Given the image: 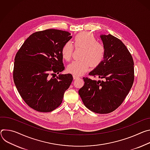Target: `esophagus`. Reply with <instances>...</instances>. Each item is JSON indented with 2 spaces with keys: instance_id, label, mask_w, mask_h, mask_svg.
Returning a JSON list of instances; mask_svg holds the SVG:
<instances>
[{
  "instance_id": "1",
  "label": "esophagus",
  "mask_w": 150,
  "mask_h": 150,
  "mask_svg": "<svg viewBox=\"0 0 150 150\" xmlns=\"http://www.w3.org/2000/svg\"><path fill=\"white\" fill-rule=\"evenodd\" d=\"M79 77L77 76H76V75H73V78L74 79H78Z\"/></svg>"
}]
</instances>
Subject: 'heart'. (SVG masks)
<instances>
[{"label":"heart","mask_w":150,"mask_h":150,"mask_svg":"<svg viewBox=\"0 0 150 150\" xmlns=\"http://www.w3.org/2000/svg\"><path fill=\"white\" fill-rule=\"evenodd\" d=\"M74 44L76 47L83 48L80 61H75L67 67L69 73L81 76L86 73L92 66L96 67L103 61L105 55L104 46L96 41V38L89 32L79 33L74 38ZM74 47L73 44L68 42L62 47V56L66 61L71 59Z\"/></svg>","instance_id":"heart-1"}]
</instances>
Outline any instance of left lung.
Masks as SVG:
<instances>
[{"mask_svg":"<svg viewBox=\"0 0 150 150\" xmlns=\"http://www.w3.org/2000/svg\"><path fill=\"white\" fill-rule=\"evenodd\" d=\"M100 38L105 47L103 61L89 74L103 80L83 77L79 94L86 108L99 114L110 113L123 102L134 81V63L126 46L109 34Z\"/></svg>","mask_w":150,"mask_h":150,"instance_id":"8db88e82","label":"left lung"}]
</instances>
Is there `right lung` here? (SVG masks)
<instances>
[{
    "mask_svg": "<svg viewBox=\"0 0 150 150\" xmlns=\"http://www.w3.org/2000/svg\"><path fill=\"white\" fill-rule=\"evenodd\" d=\"M71 38L70 33L59 30L38 31L25 40L16 53L14 83L23 100L33 109L50 112L62 103L73 76L59 74L55 78L54 75L65 69L61 50Z\"/></svg>",
    "mask_w": 150,
    "mask_h": 150,
    "instance_id": "right-lung-1",
    "label": "right lung"
}]
</instances>
